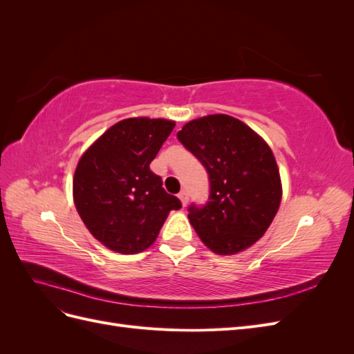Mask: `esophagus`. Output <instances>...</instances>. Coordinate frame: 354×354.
I'll return each mask as SVG.
<instances>
[{"mask_svg": "<svg viewBox=\"0 0 354 354\" xmlns=\"http://www.w3.org/2000/svg\"><path fill=\"white\" fill-rule=\"evenodd\" d=\"M178 199L181 201V205L186 207V203H187V201H189V195H187V192H186V190H181L180 194H178Z\"/></svg>", "mask_w": 354, "mask_h": 354, "instance_id": "esophagus-1", "label": "esophagus"}]
</instances>
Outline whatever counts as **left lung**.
Returning a JSON list of instances; mask_svg holds the SVG:
<instances>
[{
  "mask_svg": "<svg viewBox=\"0 0 354 354\" xmlns=\"http://www.w3.org/2000/svg\"><path fill=\"white\" fill-rule=\"evenodd\" d=\"M177 138L209 178L208 202L189 207L198 236L220 255L250 248L269 229L282 199L279 168L269 145L229 115L190 121Z\"/></svg>",
  "mask_w": 354,
  "mask_h": 354,
  "instance_id": "left-lung-1",
  "label": "left lung"
}]
</instances>
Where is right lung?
<instances>
[{"label":"right lung","mask_w":354,"mask_h":354,"mask_svg":"<svg viewBox=\"0 0 354 354\" xmlns=\"http://www.w3.org/2000/svg\"><path fill=\"white\" fill-rule=\"evenodd\" d=\"M174 127V121L159 118H128L81 156L73 176L75 207L93 236L109 250L145 251L169 211L181 208L149 168Z\"/></svg>","instance_id":"obj_1"}]
</instances>
